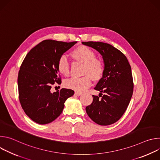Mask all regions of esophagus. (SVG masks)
I'll use <instances>...</instances> for the list:
<instances>
[{
	"mask_svg": "<svg viewBox=\"0 0 160 160\" xmlns=\"http://www.w3.org/2000/svg\"><path fill=\"white\" fill-rule=\"evenodd\" d=\"M82 94V93H81V92H75V96H81Z\"/></svg>",
	"mask_w": 160,
	"mask_h": 160,
	"instance_id": "esophagus-1",
	"label": "esophagus"
}]
</instances>
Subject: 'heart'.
<instances>
[{"mask_svg":"<svg viewBox=\"0 0 160 160\" xmlns=\"http://www.w3.org/2000/svg\"><path fill=\"white\" fill-rule=\"evenodd\" d=\"M72 58L83 64L82 73L85 76L80 78L73 77L65 82V87L77 92H83L90 87L94 81H99L104 76L105 66L103 61L96 58L93 50L85 45H80L75 48L70 54ZM58 72L64 76H68L70 72L69 64L64 56L61 57L57 64Z\"/></svg>","mask_w":160,"mask_h":160,"instance_id":"1","label":"heart"}]
</instances>
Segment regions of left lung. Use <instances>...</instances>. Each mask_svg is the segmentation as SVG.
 <instances>
[{"instance_id":"left-lung-1","label":"left lung","mask_w":160,"mask_h":160,"mask_svg":"<svg viewBox=\"0 0 160 160\" xmlns=\"http://www.w3.org/2000/svg\"><path fill=\"white\" fill-rule=\"evenodd\" d=\"M82 43L98 51L105 66L104 76L94 88L101 93L99 96L92 95L93 101L86 107V112L98 125H111L122 117L132 96L133 82L130 65L126 56L109 43L92 41ZM102 92L105 94L100 99Z\"/></svg>"}]
</instances>
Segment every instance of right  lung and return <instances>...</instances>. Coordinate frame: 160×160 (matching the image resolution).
I'll return each instance as SVG.
<instances>
[{"instance_id":"add662e5","label":"right lung","mask_w":160,"mask_h":160,"mask_svg":"<svg viewBox=\"0 0 160 160\" xmlns=\"http://www.w3.org/2000/svg\"><path fill=\"white\" fill-rule=\"evenodd\" d=\"M77 42L45 40L27 54L18 73L19 99L26 115L33 122L48 124L62 112L66 100L74 94L71 89L61 88L52 93V85L61 84L57 64L63 53Z\"/></svg>"}]
</instances>
